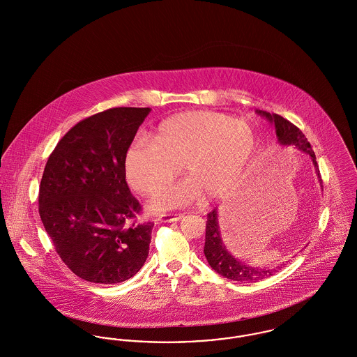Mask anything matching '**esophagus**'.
I'll return each instance as SVG.
<instances>
[{"label":"esophagus","mask_w":357,"mask_h":357,"mask_svg":"<svg viewBox=\"0 0 357 357\" xmlns=\"http://www.w3.org/2000/svg\"><path fill=\"white\" fill-rule=\"evenodd\" d=\"M185 215L183 214H160L156 217V221L159 222H178L181 221Z\"/></svg>","instance_id":"obj_1"}]
</instances>
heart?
Masks as SVG:
<instances>
[{"mask_svg":"<svg viewBox=\"0 0 357 357\" xmlns=\"http://www.w3.org/2000/svg\"><path fill=\"white\" fill-rule=\"evenodd\" d=\"M255 130L243 120L213 111H187L160 121L150 140L136 137L123 156L124 176L140 195H153L181 167L188 179L155 195L151 207L170 210L225 197L241 179L257 150Z\"/></svg>","mask_w":357,"mask_h":357,"instance_id":"obj_1","label":"heart"}]
</instances>
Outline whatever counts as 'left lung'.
Returning <instances> with one entry per match:
<instances>
[{"label":"left lung","instance_id":"1","mask_svg":"<svg viewBox=\"0 0 357 357\" xmlns=\"http://www.w3.org/2000/svg\"><path fill=\"white\" fill-rule=\"evenodd\" d=\"M259 115L265 116L269 121L274 123L275 127V134L278 137V142L284 146H296V149L301 150L303 153H307L314 165V169L317 172V176L320 178L321 183V176L319 166L316 162V155L313 153L310 143L307 142L305 135L301 132L298 127H296L293 123L289 120L284 119L282 116L265 111H257ZM204 255L207 258L208 265L218 273L223 275L225 278L233 280V281H239V282H255L262 278L271 277L277 269H264V268H255L245 265L239 262L236 257L230 255L222 242L221 233H220V225H218V213L217 208L210 211L207 214V222H206V239H204Z\"/></svg>","mask_w":357,"mask_h":357}]
</instances>
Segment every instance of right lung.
I'll return each instance as SVG.
<instances>
[{"instance_id":"right-lung-1","label":"right lung","mask_w":357,"mask_h":357,"mask_svg":"<svg viewBox=\"0 0 357 357\" xmlns=\"http://www.w3.org/2000/svg\"><path fill=\"white\" fill-rule=\"evenodd\" d=\"M150 111L109 108L79 121L45 165L40 218L59 257L85 281L119 284L147 259L153 222L139 221L123 156Z\"/></svg>"}]
</instances>
